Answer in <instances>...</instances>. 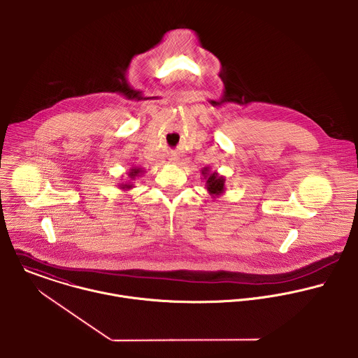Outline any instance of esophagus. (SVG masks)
<instances>
[{"label": "esophagus", "mask_w": 358, "mask_h": 358, "mask_svg": "<svg viewBox=\"0 0 358 358\" xmlns=\"http://www.w3.org/2000/svg\"><path fill=\"white\" fill-rule=\"evenodd\" d=\"M171 160H176V159H171Z\"/></svg>", "instance_id": "1"}]
</instances>
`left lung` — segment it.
Segmentation results:
<instances>
[{
	"instance_id": "left-lung-1",
	"label": "left lung",
	"mask_w": 358,
	"mask_h": 358,
	"mask_svg": "<svg viewBox=\"0 0 358 358\" xmlns=\"http://www.w3.org/2000/svg\"><path fill=\"white\" fill-rule=\"evenodd\" d=\"M205 182V187L209 192V195L216 199L219 196H222L226 191V178L223 176H220L217 171H212L209 167H203L201 170Z\"/></svg>"
}]
</instances>
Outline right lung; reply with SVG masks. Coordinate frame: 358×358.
I'll use <instances>...</instances> for the list:
<instances>
[{
	"mask_svg": "<svg viewBox=\"0 0 358 358\" xmlns=\"http://www.w3.org/2000/svg\"><path fill=\"white\" fill-rule=\"evenodd\" d=\"M142 173H143V169H141V167H131L129 169V171L127 173L128 174V181L127 182H121L118 187H120V189H122V191H129V189H132L134 188V180H136L138 177H141L142 176Z\"/></svg>",
	"mask_w": 358,
	"mask_h": 358,
	"instance_id": "obj_1",
	"label": "right lung"
}]
</instances>
